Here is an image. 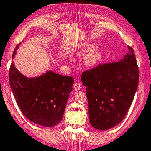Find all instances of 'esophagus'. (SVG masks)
Wrapping results in <instances>:
<instances>
[{
  "label": "esophagus",
  "instance_id": "34e87169",
  "mask_svg": "<svg viewBox=\"0 0 151 151\" xmlns=\"http://www.w3.org/2000/svg\"><path fill=\"white\" fill-rule=\"evenodd\" d=\"M81 84L79 82L76 83L74 85V88H75V89L76 90V91L79 90L80 88H81Z\"/></svg>",
  "mask_w": 151,
  "mask_h": 151
}]
</instances>
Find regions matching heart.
Returning a JSON list of instances; mask_svg holds the SVG:
<instances>
[{"label": "heart", "instance_id": "heart-1", "mask_svg": "<svg viewBox=\"0 0 151 151\" xmlns=\"http://www.w3.org/2000/svg\"><path fill=\"white\" fill-rule=\"evenodd\" d=\"M95 45H88L86 46L84 49L81 50V51L78 52L80 55H83V56H86L91 53V52L95 49ZM101 58V54L99 52H95L93 54L90 55L86 60V64L87 66L93 67L96 66L97 64L99 63Z\"/></svg>", "mask_w": 151, "mask_h": 151}]
</instances>
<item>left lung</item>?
<instances>
[{"label": "left lung", "instance_id": "8db88e82", "mask_svg": "<svg viewBox=\"0 0 151 151\" xmlns=\"http://www.w3.org/2000/svg\"><path fill=\"white\" fill-rule=\"evenodd\" d=\"M128 49L119 62L99 64L81 74L87 87L90 123L97 130H108L120 123L134 97L139 70L133 48Z\"/></svg>", "mask_w": 151, "mask_h": 151}]
</instances>
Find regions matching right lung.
I'll return each mask as SVG.
<instances>
[{
  "mask_svg": "<svg viewBox=\"0 0 151 151\" xmlns=\"http://www.w3.org/2000/svg\"><path fill=\"white\" fill-rule=\"evenodd\" d=\"M21 43L14 50L12 59ZM9 77L17 104L29 120L45 127L56 126L62 120L73 90L72 76L47 71L41 76L27 78L17 70L12 62Z\"/></svg>",
  "mask_w": 151,
  "mask_h": 151,
  "instance_id": "right-lung-1",
  "label": "right lung"
}]
</instances>
